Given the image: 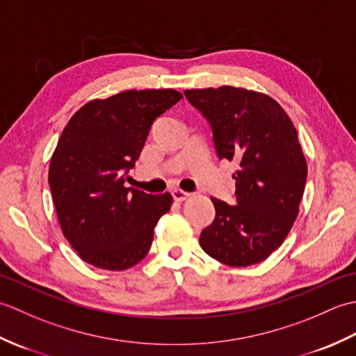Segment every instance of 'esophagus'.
Here are the masks:
<instances>
[{"label":"esophagus","mask_w":356,"mask_h":356,"mask_svg":"<svg viewBox=\"0 0 356 356\" xmlns=\"http://www.w3.org/2000/svg\"><path fill=\"white\" fill-rule=\"evenodd\" d=\"M171 195H172V199L176 200V202H182V200H185L190 194L182 191V190H172V191H171Z\"/></svg>","instance_id":"1"}]
</instances>
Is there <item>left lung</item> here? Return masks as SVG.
<instances>
[{
  "mask_svg": "<svg viewBox=\"0 0 356 356\" xmlns=\"http://www.w3.org/2000/svg\"><path fill=\"white\" fill-rule=\"evenodd\" d=\"M185 97L208 120L217 157L237 163L234 205L211 197L216 217L199 243L228 266L266 260L289 234L306 186L295 127L272 97L251 90H185Z\"/></svg>",
  "mask_w": 356,
  "mask_h": 356,
  "instance_id": "left-lung-1",
  "label": "left lung"
}]
</instances>
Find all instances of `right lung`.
<instances>
[{"label": "right lung", "instance_id": "obj_1", "mask_svg": "<svg viewBox=\"0 0 356 356\" xmlns=\"http://www.w3.org/2000/svg\"><path fill=\"white\" fill-rule=\"evenodd\" d=\"M180 99L171 88L128 90L90 101L64 128L49 185L64 236L84 261L124 270L149 251L154 226L172 197L124 184L154 120Z\"/></svg>", "mask_w": 356, "mask_h": 356}]
</instances>
